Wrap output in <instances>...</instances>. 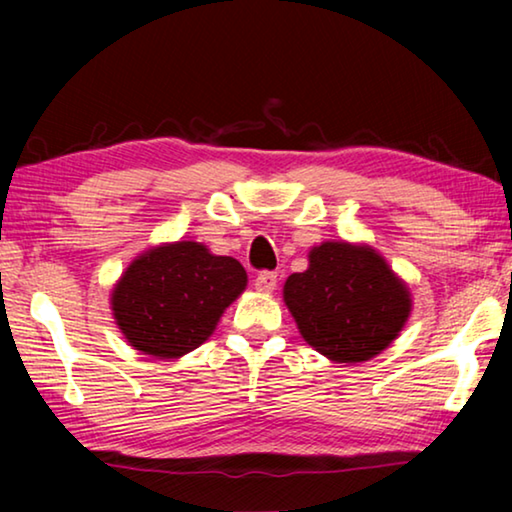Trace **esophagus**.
Masks as SVG:
<instances>
[{
  "instance_id": "esophagus-1",
  "label": "esophagus",
  "mask_w": 512,
  "mask_h": 512,
  "mask_svg": "<svg viewBox=\"0 0 512 512\" xmlns=\"http://www.w3.org/2000/svg\"><path fill=\"white\" fill-rule=\"evenodd\" d=\"M277 287V273L264 271L255 277V289L259 293H271Z\"/></svg>"
}]
</instances>
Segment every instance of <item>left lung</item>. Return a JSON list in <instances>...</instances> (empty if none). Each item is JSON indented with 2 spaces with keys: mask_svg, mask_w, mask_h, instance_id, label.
<instances>
[{
  "mask_svg": "<svg viewBox=\"0 0 512 512\" xmlns=\"http://www.w3.org/2000/svg\"><path fill=\"white\" fill-rule=\"evenodd\" d=\"M307 257L282 289L302 339L334 363L375 359L411 316L409 284L368 244L323 241Z\"/></svg>",
  "mask_w": 512,
  "mask_h": 512,
  "instance_id": "8db88e82",
  "label": "left lung"
}]
</instances>
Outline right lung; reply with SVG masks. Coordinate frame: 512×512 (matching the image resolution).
I'll return each instance as SVG.
<instances>
[{"label": "right lung", "mask_w": 512, "mask_h": 512, "mask_svg": "<svg viewBox=\"0 0 512 512\" xmlns=\"http://www.w3.org/2000/svg\"><path fill=\"white\" fill-rule=\"evenodd\" d=\"M246 284L235 257L214 255L201 241H169L126 266L112 287L110 309L133 350L180 359L210 339Z\"/></svg>", "instance_id": "right-lung-1"}]
</instances>
